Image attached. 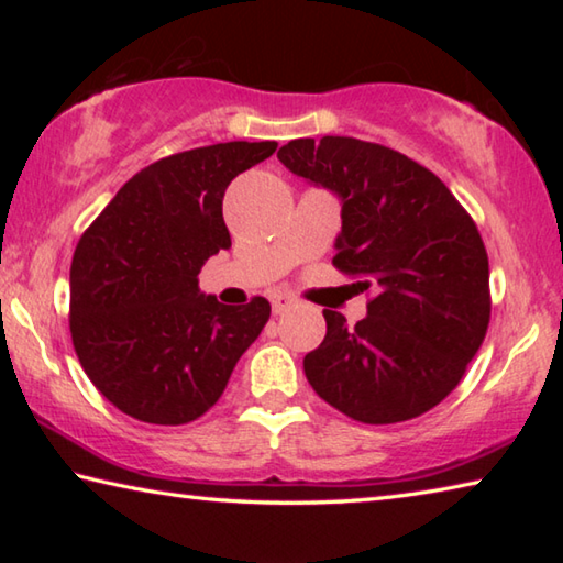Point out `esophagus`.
Segmentation results:
<instances>
[{
  "label": "esophagus",
  "mask_w": 563,
  "mask_h": 563,
  "mask_svg": "<svg viewBox=\"0 0 563 563\" xmlns=\"http://www.w3.org/2000/svg\"><path fill=\"white\" fill-rule=\"evenodd\" d=\"M295 300H292V295H288V292H275L273 298H271V305H273V316H283L285 310L290 308Z\"/></svg>",
  "instance_id": "1"
}]
</instances>
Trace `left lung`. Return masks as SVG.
Wrapping results in <instances>:
<instances>
[{"instance_id":"1","label":"left lung","mask_w":563,"mask_h":563,"mask_svg":"<svg viewBox=\"0 0 563 563\" xmlns=\"http://www.w3.org/2000/svg\"><path fill=\"white\" fill-rule=\"evenodd\" d=\"M278 158L342 198L332 265L375 290L355 328L322 310L328 332L305 355V377L365 424L430 412L460 385L489 328V258L472 216L430 168L383 144L295 139Z\"/></svg>"}]
</instances>
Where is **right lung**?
Segmentation results:
<instances>
[{
    "label": "right lung",
    "mask_w": 563,
    "mask_h": 563,
    "mask_svg": "<svg viewBox=\"0 0 563 563\" xmlns=\"http://www.w3.org/2000/svg\"><path fill=\"white\" fill-rule=\"evenodd\" d=\"M275 148V141H228L161 158L129 178L79 238L71 342L93 387L123 415L194 422L268 322L261 295L223 305L198 290V273L231 247L228 184Z\"/></svg>",
    "instance_id": "right-lung-1"
}]
</instances>
